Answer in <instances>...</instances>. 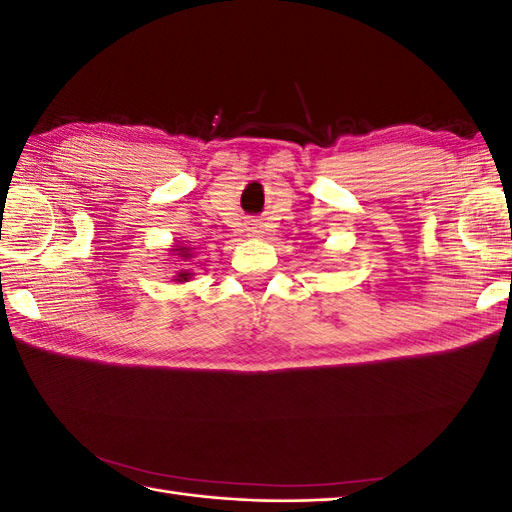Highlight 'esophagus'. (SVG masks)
<instances>
[{"label":"esophagus","mask_w":512,"mask_h":512,"mask_svg":"<svg viewBox=\"0 0 512 512\" xmlns=\"http://www.w3.org/2000/svg\"><path fill=\"white\" fill-rule=\"evenodd\" d=\"M254 232H256V230H254Z\"/></svg>","instance_id":"esophagus-1"}]
</instances>
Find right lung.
Instances as JSON below:
<instances>
[{
	"mask_svg": "<svg viewBox=\"0 0 512 512\" xmlns=\"http://www.w3.org/2000/svg\"><path fill=\"white\" fill-rule=\"evenodd\" d=\"M177 256H181V258H190L192 254H188L190 250H188V247H179L177 245ZM188 277H190V273L188 271H179V275H177V282H185V280H188Z\"/></svg>",
	"mask_w": 512,
	"mask_h": 512,
	"instance_id": "add662e5",
	"label": "right lung"
}]
</instances>
